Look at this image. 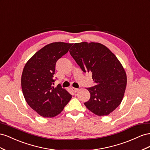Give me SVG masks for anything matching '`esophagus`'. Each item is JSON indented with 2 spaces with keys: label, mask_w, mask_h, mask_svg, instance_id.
<instances>
[{
  "label": "esophagus",
  "mask_w": 150,
  "mask_h": 150,
  "mask_svg": "<svg viewBox=\"0 0 150 150\" xmlns=\"http://www.w3.org/2000/svg\"><path fill=\"white\" fill-rule=\"evenodd\" d=\"M71 90H72V91L74 92V93H76V92H77L79 91V89H78V88H74V87H72V88H71Z\"/></svg>",
  "instance_id": "esophagus-1"
}]
</instances>
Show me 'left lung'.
<instances>
[{"mask_svg": "<svg viewBox=\"0 0 150 150\" xmlns=\"http://www.w3.org/2000/svg\"><path fill=\"white\" fill-rule=\"evenodd\" d=\"M70 53L83 72H91L96 85L87 88L91 93L86 108L99 116L108 115L121 103L127 84L122 65L115 54L99 42L75 43Z\"/></svg>", "mask_w": 150, "mask_h": 150, "instance_id": "left-lung-1", "label": "left lung"}]
</instances>
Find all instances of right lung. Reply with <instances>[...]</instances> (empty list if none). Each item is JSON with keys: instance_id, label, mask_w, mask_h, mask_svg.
Masks as SVG:
<instances>
[{"instance_id": "1", "label": "right lung", "mask_w": 150, "mask_h": 150, "mask_svg": "<svg viewBox=\"0 0 150 150\" xmlns=\"http://www.w3.org/2000/svg\"><path fill=\"white\" fill-rule=\"evenodd\" d=\"M73 44L55 42L40 50L25 63L21 87L28 104L41 116L53 117L63 110L71 95L60 85L54 87L53 75L58 59Z\"/></svg>"}]
</instances>
